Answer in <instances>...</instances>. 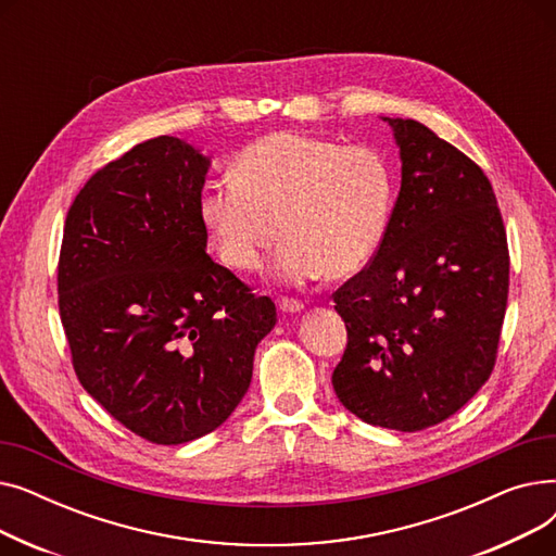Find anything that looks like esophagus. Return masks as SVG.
Here are the masks:
<instances>
[{"mask_svg": "<svg viewBox=\"0 0 556 556\" xmlns=\"http://www.w3.org/2000/svg\"><path fill=\"white\" fill-rule=\"evenodd\" d=\"M306 306L302 304V302H298V300H281L279 302V311L281 313H302Z\"/></svg>", "mask_w": 556, "mask_h": 556, "instance_id": "esophagus-1", "label": "esophagus"}]
</instances>
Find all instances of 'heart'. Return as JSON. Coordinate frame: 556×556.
<instances>
[{
    "label": "heart",
    "instance_id": "obj_1",
    "mask_svg": "<svg viewBox=\"0 0 556 556\" xmlns=\"http://www.w3.org/2000/svg\"><path fill=\"white\" fill-rule=\"evenodd\" d=\"M396 204V175L371 146L300 132L252 141L233 178L210 182L200 216L220 258L256 270L281 239L273 277L288 286L358 275L381 250Z\"/></svg>",
    "mask_w": 556,
    "mask_h": 556
}]
</instances>
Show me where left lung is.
I'll use <instances>...</instances> for the list:
<instances>
[{"label":"left lung","instance_id":"8db88e82","mask_svg":"<svg viewBox=\"0 0 556 556\" xmlns=\"http://www.w3.org/2000/svg\"><path fill=\"white\" fill-rule=\"evenodd\" d=\"M383 122L399 146L401 191L381 250L333 295L349 342L331 383L365 424L415 432L486 383L509 252L482 168L415 119Z\"/></svg>","mask_w":556,"mask_h":556}]
</instances>
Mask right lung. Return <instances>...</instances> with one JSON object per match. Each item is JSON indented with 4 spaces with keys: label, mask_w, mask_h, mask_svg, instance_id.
<instances>
[{
    "label": "right lung",
    "mask_w": 556,
    "mask_h": 556,
    "mask_svg": "<svg viewBox=\"0 0 556 556\" xmlns=\"http://www.w3.org/2000/svg\"><path fill=\"white\" fill-rule=\"evenodd\" d=\"M212 160L178 137L97 170L65 220L58 304L80 386L135 434L175 446L245 396L270 298L207 254L200 195Z\"/></svg>",
    "instance_id": "1"
}]
</instances>
